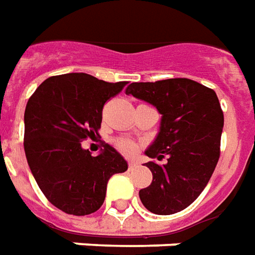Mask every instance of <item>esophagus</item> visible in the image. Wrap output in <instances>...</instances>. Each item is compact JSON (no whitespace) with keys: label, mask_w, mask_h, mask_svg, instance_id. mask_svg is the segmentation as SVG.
Returning a JSON list of instances; mask_svg holds the SVG:
<instances>
[{"label":"esophagus","mask_w":255,"mask_h":255,"mask_svg":"<svg viewBox=\"0 0 255 255\" xmlns=\"http://www.w3.org/2000/svg\"><path fill=\"white\" fill-rule=\"evenodd\" d=\"M136 165H138V163H135V161H129V163H128V168H129V170H132V168H135Z\"/></svg>","instance_id":"obj_1"}]
</instances>
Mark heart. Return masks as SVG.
Wrapping results in <instances>:
<instances>
[{
    "label": "heart",
    "mask_w": 255,
    "mask_h": 255,
    "mask_svg": "<svg viewBox=\"0 0 255 255\" xmlns=\"http://www.w3.org/2000/svg\"><path fill=\"white\" fill-rule=\"evenodd\" d=\"M116 147L123 152L124 154H133V153L136 152V149H138V146L135 142L132 140H128V139H117L115 142Z\"/></svg>",
    "instance_id": "1"
}]
</instances>
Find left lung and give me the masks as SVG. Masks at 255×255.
I'll list each match as a JSON object with an SVG mask.
<instances>
[{"label": "left lung", "mask_w": 255, "mask_h": 255, "mask_svg": "<svg viewBox=\"0 0 255 255\" xmlns=\"http://www.w3.org/2000/svg\"><path fill=\"white\" fill-rule=\"evenodd\" d=\"M127 95L153 105L161 115L160 131L146 156L167 163H146L152 183L139 190L150 213L175 214L190 206L210 181L220 158L224 113L217 94L189 78L132 83Z\"/></svg>", "instance_id": "obj_1"}]
</instances>
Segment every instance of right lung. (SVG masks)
Returning <instances> with one entry per match:
<instances>
[{
	"mask_svg": "<svg viewBox=\"0 0 255 255\" xmlns=\"http://www.w3.org/2000/svg\"><path fill=\"white\" fill-rule=\"evenodd\" d=\"M85 73L47 78L24 110V153L28 167L55 207L88 215L101 208L112 175L127 171L120 153L108 143L98 156L81 142L98 133L103 105L126 87Z\"/></svg>",
	"mask_w": 255,
	"mask_h": 255,
	"instance_id": "right-lung-1",
	"label": "right lung"
}]
</instances>
